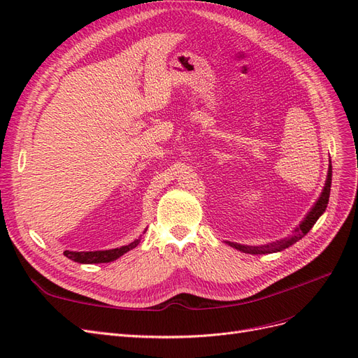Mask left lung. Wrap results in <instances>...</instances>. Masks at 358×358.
I'll list each match as a JSON object with an SVG mask.
<instances>
[{"mask_svg": "<svg viewBox=\"0 0 358 358\" xmlns=\"http://www.w3.org/2000/svg\"><path fill=\"white\" fill-rule=\"evenodd\" d=\"M330 188H331V164L329 167V173H327V180L326 185H324V189L321 192L320 199L317 200V203L313 204V208L310 209V212L306 215V218L300 222L299 227H296L294 233L291 236L285 237L282 241H276L273 243L268 245H263V246H248V245H241V243H234V242H227L230 246L236 248L237 251H242L245 254H272V252H279L284 251L288 246L294 245L296 242H299L301 237H305L308 234V231L312 229L313 224L318 221L320 216L324 213V210L327 209L329 204V197H330Z\"/></svg>", "mask_w": 358, "mask_h": 358, "instance_id": "8db88e82", "label": "left lung"}]
</instances>
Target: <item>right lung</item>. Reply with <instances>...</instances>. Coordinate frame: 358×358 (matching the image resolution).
<instances>
[{"instance_id": "obj_1", "label": "right lung", "mask_w": 358, "mask_h": 358, "mask_svg": "<svg viewBox=\"0 0 358 358\" xmlns=\"http://www.w3.org/2000/svg\"><path fill=\"white\" fill-rule=\"evenodd\" d=\"M140 243V239L131 242L129 245L115 248V249H107V251H88V252H76V251H64V255L67 258L73 259L76 263L82 264H99V263H110L115 262L121 255L128 252L129 249L136 248Z\"/></svg>"}]
</instances>
